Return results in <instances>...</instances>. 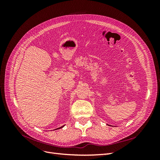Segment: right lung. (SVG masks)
Wrapping results in <instances>:
<instances>
[{"label": "right lung", "instance_id": "obj_1", "mask_svg": "<svg viewBox=\"0 0 160 160\" xmlns=\"http://www.w3.org/2000/svg\"><path fill=\"white\" fill-rule=\"evenodd\" d=\"M63 126H64V125H63ZM63 126H62V127H61V128H58V129H60V128H62V127H63Z\"/></svg>", "mask_w": 160, "mask_h": 160}]
</instances>
